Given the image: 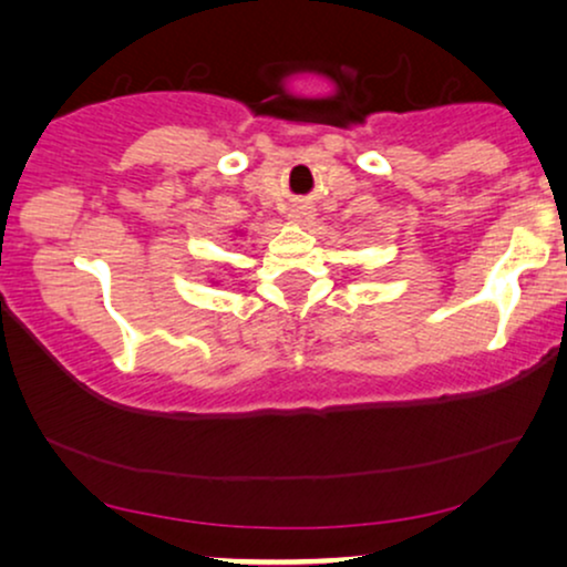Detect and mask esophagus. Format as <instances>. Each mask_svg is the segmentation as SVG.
<instances>
[{
    "mask_svg": "<svg viewBox=\"0 0 567 567\" xmlns=\"http://www.w3.org/2000/svg\"><path fill=\"white\" fill-rule=\"evenodd\" d=\"M312 216H315L312 208H307V206H299V208H293V212L289 214V219H291L293 224H301V227H305V224L312 221Z\"/></svg>",
    "mask_w": 567,
    "mask_h": 567,
    "instance_id": "1",
    "label": "esophagus"
}]
</instances>
